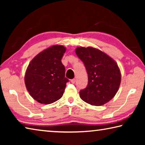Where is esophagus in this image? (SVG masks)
I'll return each instance as SVG.
<instances>
[{"label":"esophagus","mask_w":145,"mask_h":145,"mask_svg":"<svg viewBox=\"0 0 145 145\" xmlns=\"http://www.w3.org/2000/svg\"><path fill=\"white\" fill-rule=\"evenodd\" d=\"M75 81H76V80H75V78H73V79L71 80V82H72V84H75Z\"/></svg>","instance_id":"1"}]
</instances>
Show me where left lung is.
<instances>
[{
	"label": "left lung",
	"mask_w": 145,
	"mask_h": 145,
	"mask_svg": "<svg viewBox=\"0 0 145 145\" xmlns=\"http://www.w3.org/2000/svg\"><path fill=\"white\" fill-rule=\"evenodd\" d=\"M75 53L84 63L88 77L87 87L80 91V99L95 106L106 104L116 94L121 83V72L116 61L91 46H78Z\"/></svg>",
	"instance_id": "left-lung-1"
}]
</instances>
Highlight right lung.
Masks as SVG:
<instances>
[{
	"mask_svg": "<svg viewBox=\"0 0 145 145\" xmlns=\"http://www.w3.org/2000/svg\"><path fill=\"white\" fill-rule=\"evenodd\" d=\"M66 48L56 45L36 55L27 68L25 84L31 96L38 102L50 104L63 97L68 79L61 62Z\"/></svg>",
	"mask_w": 145,
	"mask_h": 145,
	"instance_id": "add662e5",
	"label": "right lung"
}]
</instances>
